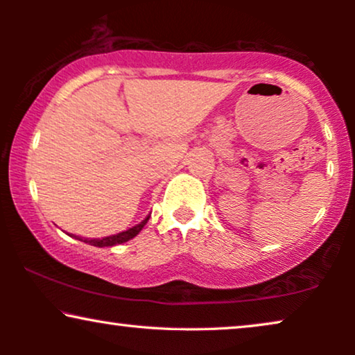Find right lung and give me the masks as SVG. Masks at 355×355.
Segmentation results:
<instances>
[{
  "label": "right lung",
  "mask_w": 355,
  "mask_h": 355,
  "mask_svg": "<svg viewBox=\"0 0 355 355\" xmlns=\"http://www.w3.org/2000/svg\"><path fill=\"white\" fill-rule=\"evenodd\" d=\"M148 218H150V216H147V218H145V220H144L142 223H139L137 226L130 227V230H128V231L118 232V234H114V236L103 237V239H84V241H82L80 237H77V239L82 241V242H85V244L95 245V247H111V245H118V244H123V242H128L129 239H132V237H135V236L139 234L140 231H142V227H144L145 225H147Z\"/></svg>",
  "instance_id": "1"
}]
</instances>
